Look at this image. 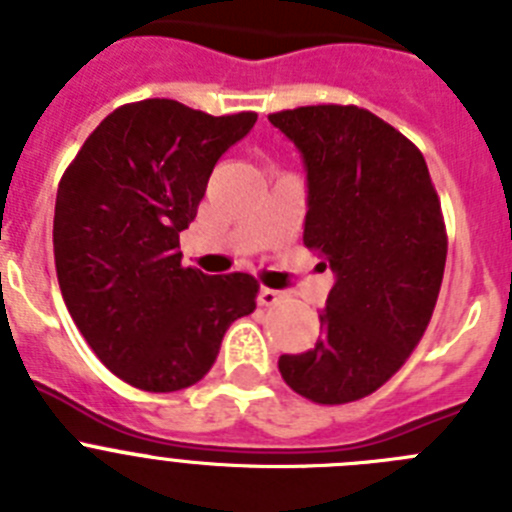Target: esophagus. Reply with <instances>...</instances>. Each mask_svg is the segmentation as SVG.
Segmentation results:
<instances>
[{"mask_svg":"<svg viewBox=\"0 0 512 512\" xmlns=\"http://www.w3.org/2000/svg\"><path fill=\"white\" fill-rule=\"evenodd\" d=\"M282 297H284V292H279V289H271V287H261L259 289V305H264V307L277 305Z\"/></svg>","mask_w":512,"mask_h":512,"instance_id":"34e87169","label":"esophagus"}]
</instances>
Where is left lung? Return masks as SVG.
<instances>
[{"mask_svg":"<svg viewBox=\"0 0 512 512\" xmlns=\"http://www.w3.org/2000/svg\"><path fill=\"white\" fill-rule=\"evenodd\" d=\"M302 153L307 215L302 241L336 284L323 336L279 356L284 382L318 405L372 395L400 369L431 323L446 266V225L418 148L354 104L269 115Z\"/></svg>","mask_w":512,"mask_h":512,"instance_id":"obj_1","label":"left lung"}]
</instances>
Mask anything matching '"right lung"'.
I'll use <instances>...</instances> for the list:
<instances>
[{
	"label": "right lung",
	"mask_w": 512,
	"mask_h": 512,
	"mask_svg": "<svg viewBox=\"0 0 512 512\" xmlns=\"http://www.w3.org/2000/svg\"><path fill=\"white\" fill-rule=\"evenodd\" d=\"M253 122L256 112L212 117L174 99L122 104L61 176L53 256L63 302L97 359L138 390L200 382L225 330L256 310L251 274L207 277L179 251L217 158Z\"/></svg>",
	"instance_id": "add662e5"
}]
</instances>
